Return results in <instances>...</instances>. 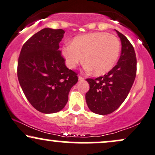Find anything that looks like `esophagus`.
Instances as JSON below:
<instances>
[{
	"mask_svg": "<svg viewBox=\"0 0 155 155\" xmlns=\"http://www.w3.org/2000/svg\"><path fill=\"white\" fill-rule=\"evenodd\" d=\"M84 78L83 76H79V80H80V81H81V80H84Z\"/></svg>",
	"mask_w": 155,
	"mask_h": 155,
	"instance_id": "obj_1",
	"label": "esophagus"
}]
</instances>
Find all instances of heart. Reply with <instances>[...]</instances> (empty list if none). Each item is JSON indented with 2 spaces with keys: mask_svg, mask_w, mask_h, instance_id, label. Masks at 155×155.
<instances>
[{
  "mask_svg": "<svg viewBox=\"0 0 155 155\" xmlns=\"http://www.w3.org/2000/svg\"><path fill=\"white\" fill-rule=\"evenodd\" d=\"M121 44L115 35L95 32L74 37L71 45L62 49L67 66L75 68L84 58L86 69L96 76L106 74L113 68L120 54Z\"/></svg>",
  "mask_w": 155,
  "mask_h": 155,
  "instance_id": "heart-1",
  "label": "heart"
}]
</instances>
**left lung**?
<instances>
[{
  "instance_id": "obj_1",
  "label": "left lung",
  "mask_w": 155,
  "mask_h": 155,
  "mask_svg": "<svg viewBox=\"0 0 155 155\" xmlns=\"http://www.w3.org/2000/svg\"><path fill=\"white\" fill-rule=\"evenodd\" d=\"M122 43L117 64L108 74L96 79H87L90 90L86 102L90 111L101 115L117 110L128 95L136 76V57L134 48L124 35L116 31Z\"/></svg>"
}]
</instances>
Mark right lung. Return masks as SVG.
<instances>
[{
    "instance_id": "right-lung-1",
    "label": "right lung",
    "mask_w": 155,
    "mask_h": 155,
    "mask_svg": "<svg viewBox=\"0 0 155 155\" xmlns=\"http://www.w3.org/2000/svg\"><path fill=\"white\" fill-rule=\"evenodd\" d=\"M65 31L44 28L23 44L17 64V77L25 95L38 111H60L68 101L77 74L66 67L59 50Z\"/></svg>"
}]
</instances>
